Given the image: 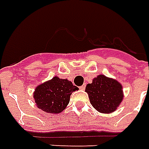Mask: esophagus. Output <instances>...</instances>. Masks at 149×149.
Instances as JSON below:
<instances>
[{
	"label": "esophagus",
	"instance_id": "esophagus-1",
	"mask_svg": "<svg viewBox=\"0 0 149 149\" xmlns=\"http://www.w3.org/2000/svg\"><path fill=\"white\" fill-rule=\"evenodd\" d=\"M79 89H81V90H84V89H85V84H84V85H82V86L79 87Z\"/></svg>",
	"mask_w": 149,
	"mask_h": 149
}]
</instances>
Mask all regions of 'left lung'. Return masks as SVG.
Listing matches in <instances>:
<instances>
[{
    "instance_id": "1",
    "label": "left lung",
    "mask_w": 149,
    "mask_h": 149,
    "mask_svg": "<svg viewBox=\"0 0 149 149\" xmlns=\"http://www.w3.org/2000/svg\"><path fill=\"white\" fill-rule=\"evenodd\" d=\"M85 92L88 94L92 106L98 112L104 114L116 111L124 98L121 84L104 74H98L91 84H88Z\"/></svg>"
}]
</instances>
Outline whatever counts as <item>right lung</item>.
Segmentation results:
<instances>
[{
    "mask_svg": "<svg viewBox=\"0 0 149 149\" xmlns=\"http://www.w3.org/2000/svg\"><path fill=\"white\" fill-rule=\"evenodd\" d=\"M78 87L73 85L67 79L53 77L35 88L33 99L36 106L47 113L59 114L67 107L70 95Z\"/></svg>",
    "mask_w": 149,
    "mask_h": 149,
    "instance_id": "add662e5",
    "label": "right lung"
}]
</instances>
